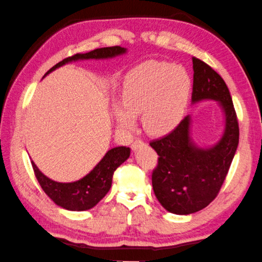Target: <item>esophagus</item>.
Wrapping results in <instances>:
<instances>
[{"label": "esophagus", "instance_id": "obj_1", "mask_svg": "<svg viewBox=\"0 0 262 262\" xmlns=\"http://www.w3.org/2000/svg\"><path fill=\"white\" fill-rule=\"evenodd\" d=\"M141 145H144V141L140 140V139H137V140L134 141V143H132L131 148L132 149H137L139 146H141Z\"/></svg>", "mask_w": 262, "mask_h": 262}]
</instances>
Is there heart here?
Returning a JSON list of instances; mask_svg holds the SVG:
<instances>
[{
    "instance_id": "b5f03b06",
    "label": "heart",
    "mask_w": 262,
    "mask_h": 262,
    "mask_svg": "<svg viewBox=\"0 0 262 262\" xmlns=\"http://www.w3.org/2000/svg\"><path fill=\"white\" fill-rule=\"evenodd\" d=\"M191 92V79L182 66L152 61L136 67L124 83L122 103H115L116 121L124 130L136 125V116L148 134L166 135L182 121Z\"/></svg>"
}]
</instances>
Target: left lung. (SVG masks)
Masks as SVG:
<instances>
[{"label":"left lung","mask_w":262,"mask_h":262,"mask_svg":"<svg viewBox=\"0 0 262 262\" xmlns=\"http://www.w3.org/2000/svg\"><path fill=\"white\" fill-rule=\"evenodd\" d=\"M192 70L191 103L217 101L225 125L215 145L200 147L191 139L188 115L170 134L149 143L159 156L152 174L153 191L162 207L175 215L197 212L216 199L239 143L238 119L228 85L202 60L192 58Z\"/></svg>","instance_id":"1"}]
</instances>
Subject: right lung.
<instances>
[{
	"label": "right lung",
	"instance_id": "right-lung-1",
	"mask_svg": "<svg viewBox=\"0 0 262 262\" xmlns=\"http://www.w3.org/2000/svg\"><path fill=\"white\" fill-rule=\"evenodd\" d=\"M126 53V49L121 46L102 47L88 53H78L73 57L63 59L46 73L50 74L57 68L68 62L89 59H110ZM131 149L125 146H118L109 149L102 160L82 179L74 182H57L47 178L31 160L34 175L42 190L53 202L71 211H84L95 207L110 190L113 183L114 171L130 157Z\"/></svg>",
	"mask_w": 262,
	"mask_h": 262
}]
</instances>
